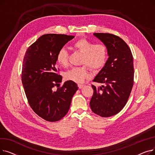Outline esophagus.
<instances>
[{
	"label": "esophagus",
	"instance_id": "1",
	"mask_svg": "<svg viewBox=\"0 0 155 155\" xmlns=\"http://www.w3.org/2000/svg\"><path fill=\"white\" fill-rule=\"evenodd\" d=\"M84 86V85H83V84H78V87L79 88H82Z\"/></svg>",
	"mask_w": 155,
	"mask_h": 155
}]
</instances>
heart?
Here are the masks:
<instances>
[{
    "instance_id": "obj_1",
    "label": "heart",
    "mask_w": 155,
    "mask_h": 155,
    "mask_svg": "<svg viewBox=\"0 0 155 155\" xmlns=\"http://www.w3.org/2000/svg\"><path fill=\"white\" fill-rule=\"evenodd\" d=\"M72 47L74 50L83 54L80 63L83 66L73 67L65 73V78L76 83H82L90 77L91 74L88 68L96 71L102 68L106 63L108 58V48L103 43L95 44L90 40L80 38L73 43ZM57 63L64 67L68 64V53L67 50L62 48L56 54Z\"/></svg>"
}]
</instances>
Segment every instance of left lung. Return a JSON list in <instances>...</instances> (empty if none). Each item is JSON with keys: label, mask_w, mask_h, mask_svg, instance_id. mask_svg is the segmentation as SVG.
<instances>
[{"label": "left lung", "mask_w": 155, "mask_h": 155, "mask_svg": "<svg viewBox=\"0 0 155 155\" xmlns=\"http://www.w3.org/2000/svg\"><path fill=\"white\" fill-rule=\"evenodd\" d=\"M108 48L109 58L93 82L94 94L90 105L92 110L101 117L116 115L124 108L134 83L133 57L128 45L119 36L109 33H94Z\"/></svg>", "instance_id": "1"}]
</instances>
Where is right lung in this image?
Here are the masks:
<instances>
[{
  "label": "right lung",
  "mask_w": 155,
  "mask_h": 155,
  "mask_svg": "<svg viewBox=\"0 0 155 155\" xmlns=\"http://www.w3.org/2000/svg\"><path fill=\"white\" fill-rule=\"evenodd\" d=\"M75 36L47 34L28 48L23 59L21 80L29 104L43 119L55 122L67 114L77 85L68 80L60 87L62 77L57 73L56 56L60 49Z\"/></svg>",
  "instance_id": "1"
}]
</instances>
